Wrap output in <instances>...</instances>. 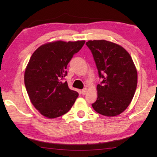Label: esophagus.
Instances as JSON below:
<instances>
[{
    "label": "esophagus",
    "mask_w": 157,
    "mask_h": 157,
    "mask_svg": "<svg viewBox=\"0 0 157 157\" xmlns=\"http://www.w3.org/2000/svg\"><path fill=\"white\" fill-rule=\"evenodd\" d=\"M86 93H87V89L85 88V89L82 90V95L86 94Z\"/></svg>",
    "instance_id": "obj_1"
}]
</instances>
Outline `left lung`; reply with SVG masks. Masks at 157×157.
Segmentation results:
<instances>
[{
  "instance_id": "8db88e82",
  "label": "left lung",
  "mask_w": 157,
  "mask_h": 157,
  "mask_svg": "<svg viewBox=\"0 0 157 157\" xmlns=\"http://www.w3.org/2000/svg\"><path fill=\"white\" fill-rule=\"evenodd\" d=\"M102 79L97 85L94 110L106 116H115L126 109L137 86V71L131 56L119 45L106 40L87 41Z\"/></svg>"
}]
</instances>
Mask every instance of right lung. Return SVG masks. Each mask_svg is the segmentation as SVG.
<instances>
[{"instance_id":"1","label":"right lung","mask_w":157,"mask_h":157,"mask_svg":"<svg viewBox=\"0 0 157 157\" xmlns=\"http://www.w3.org/2000/svg\"><path fill=\"white\" fill-rule=\"evenodd\" d=\"M84 43L50 42L39 47L31 56L25 71V86L32 104L46 118L66 113L78 97V93L62 80L67 75L68 63Z\"/></svg>"}]
</instances>
